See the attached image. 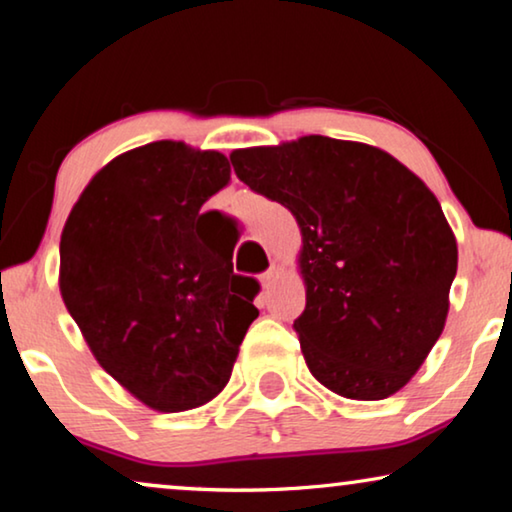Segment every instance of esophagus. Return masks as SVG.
<instances>
[{"instance_id":"34e87169","label":"esophagus","mask_w":512,"mask_h":512,"mask_svg":"<svg viewBox=\"0 0 512 512\" xmlns=\"http://www.w3.org/2000/svg\"><path fill=\"white\" fill-rule=\"evenodd\" d=\"M277 277H279L277 268H270L268 272H265V275L261 277V286H263V291H265V289H270V286L277 282Z\"/></svg>"}]
</instances>
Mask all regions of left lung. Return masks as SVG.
Instances as JSON below:
<instances>
[{
  "label": "left lung",
  "mask_w": 512,
  "mask_h": 512,
  "mask_svg": "<svg viewBox=\"0 0 512 512\" xmlns=\"http://www.w3.org/2000/svg\"><path fill=\"white\" fill-rule=\"evenodd\" d=\"M230 163L296 216L307 303L293 331L314 380L352 401L401 391L443 333L457 275L431 188L377 146L321 135L235 149Z\"/></svg>",
  "instance_id": "1"
}]
</instances>
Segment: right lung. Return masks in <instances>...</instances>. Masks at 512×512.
<instances>
[{"label": "right lung", "mask_w": 512, "mask_h": 512, "mask_svg": "<svg viewBox=\"0 0 512 512\" xmlns=\"http://www.w3.org/2000/svg\"><path fill=\"white\" fill-rule=\"evenodd\" d=\"M228 184L223 153L151 142L104 165L62 228L65 307L95 361L156 412L219 396L258 317L256 279L233 275L235 242L200 226Z\"/></svg>", "instance_id": "obj_1"}]
</instances>
